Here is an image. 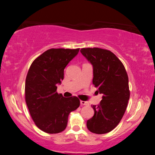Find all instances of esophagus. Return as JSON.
<instances>
[{"label": "esophagus", "mask_w": 155, "mask_h": 155, "mask_svg": "<svg viewBox=\"0 0 155 155\" xmlns=\"http://www.w3.org/2000/svg\"><path fill=\"white\" fill-rule=\"evenodd\" d=\"M80 104H81L82 105H85V106L89 105V103L87 101H80Z\"/></svg>", "instance_id": "34e87169"}]
</instances>
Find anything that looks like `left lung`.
Returning <instances> with one entry per match:
<instances>
[{
	"mask_svg": "<svg viewBox=\"0 0 155 155\" xmlns=\"http://www.w3.org/2000/svg\"><path fill=\"white\" fill-rule=\"evenodd\" d=\"M80 52L92 64V83L103 95L100 104L92 106L94 114L87 127L93 133L104 134L117 126L126 111L130 98L128 75L121 61L110 51L83 48Z\"/></svg>",
	"mask_w": 155,
	"mask_h": 155,
	"instance_id": "left-lung-1",
	"label": "left lung"
}]
</instances>
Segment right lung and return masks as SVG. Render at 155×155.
I'll return each mask as SVG.
<instances>
[{
  "label": "right lung",
  "mask_w": 155,
  "mask_h": 155,
  "mask_svg": "<svg viewBox=\"0 0 155 155\" xmlns=\"http://www.w3.org/2000/svg\"><path fill=\"white\" fill-rule=\"evenodd\" d=\"M80 48H51L35 59L25 81V100L36 126L54 134L66 128L68 117L79 107L78 97L65 98L56 92L64 78V69Z\"/></svg>",
  "instance_id": "right-lung-1"
}]
</instances>
